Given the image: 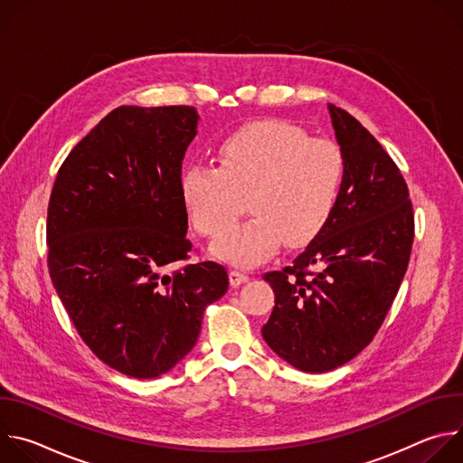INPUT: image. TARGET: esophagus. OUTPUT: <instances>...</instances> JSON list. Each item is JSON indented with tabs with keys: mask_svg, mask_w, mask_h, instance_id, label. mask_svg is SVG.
Instances as JSON below:
<instances>
[{
	"mask_svg": "<svg viewBox=\"0 0 463 463\" xmlns=\"http://www.w3.org/2000/svg\"><path fill=\"white\" fill-rule=\"evenodd\" d=\"M229 280H231V286H240V284H243V282H247L249 280V275L247 273H243V271H238V269H232L231 273H229Z\"/></svg>",
	"mask_w": 463,
	"mask_h": 463,
	"instance_id": "1",
	"label": "esophagus"
}]
</instances>
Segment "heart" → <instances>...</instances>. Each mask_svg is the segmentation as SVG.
<instances>
[{
  "mask_svg": "<svg viewBox=\"0 0 463 463\" xmlns=\"http://www.w3.org/2000/svg\"><path fill=\"white\" fill-rule=\"evenodd\" d=\"M216 165H190L179 179L181 200L197 232L214 238L239 215L247 196L253 218L227 232L213 254L250 268L277 252L282 240L304 243L332 218L343 181L345 154L298 126L258 120L216 146Z\"/></svg>",
  "mask_w": 463,
  "mask_h": 463,
  "instance_id": "heart-1",
  "label": "heart"
}]
</instances>
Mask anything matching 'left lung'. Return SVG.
Returning a JSON list of instances; mask_svg holds the SVG:
<instances>
[{"instance_id": "1", "label": "left lung", "mask_w": 463, "mask_h": 463, "mask_svg": "<svg viewBox=\"0 0 463 463\" xmlns=\"http://www.w3.org/2000/svg\"><path fill=\"white\" fill-rule=\"evenodd\" d=\"M327 109L345 154L337 207L291 266L263 275L275 307L261 335L279 357L311 373L343 366L372 343L414 241L400 168L355 117L334 104Z\"/></svg>"}]
</instances>
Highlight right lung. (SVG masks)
<instances>
[{
    "mask_svg": "<svg viewBox=\"0 0 463 463\" xmlns=\"http://www.w3.org/2000/svg\"><path fill=\"white\" fill-rule=\"evenodd\" d=\"M197 120L192 106L115 108L65 157L51 192L52 286L90 350L129 377L172 370L229 288L216 261L161 273L192 249L179 179Z\"/></svg>",
    "mask_w": 463,
    "mask_h": 463,
    "instance_id": "add662e5",
    "label": "right lung"
}]
</instances>
